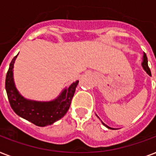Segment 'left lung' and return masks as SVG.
<instances>
[{"label": "left lung", "mask_w": 156, "mask_h": 156, "mask_svg": "<svg viewBox=\"0 0 156 156\" xmlns=\"http://www.w3.org/2000/svg\"><path fill=\"white\" fill-rule=\"evenodd\" d=\"M142 66H143V69L147 72V73L148 75L151 76V70L150 69H149V67H148V61H147V55H146L145 52H143V61H142ZM96 116H97L98 118L100 119V117L96 115ZM101 121V120H100ZM101 122H102V124L104 125L105 127H107L108 129H114V128H112V127H109V126H108L107 125H105V124L102 121H101Z\"/></svg>", "instance_id": "1"}]
</instances>
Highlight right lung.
<instances>
[{
  "label": "right lung",
  "instance_id": "1",
  "mask_svg": "<svg viewBox=\"0 0 156 156\" xmlns=\"http://www.w3.org/2000/svg\"><path fill=\"white\" fill-rule=\"evenodd\" d=\"M18 55L11 61L5 78V90L11 108L17 115L35 126H50L66 115L70 107L78 81L72 83L69 87L64 88L60 95L51 101L26 99L16 88L13 80V65Z\"/></svg>",
  "mask_w": 156,
  "mask_h": 156
}]
</instances>
